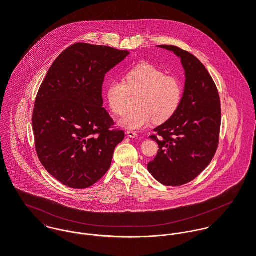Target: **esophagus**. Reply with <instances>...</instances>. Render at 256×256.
<instances>
[{
	"label": "esophagus",
	"instance_id": "1",
	"mask_svg": "<svg viewBox=\"0 0 256 256\" xmlns=\"http://www.w3.org/2000/svg\"><path fill=\"white\" fill-rule=\"evenodd\" d=\"M126 134H127V136L130 137V138H136V137L138 136L137 132H135V131H130V130H128V131L126 132Z\"/></svg>",
	"mask_w": 256,
	"mask_h": 256
}]
</instances>
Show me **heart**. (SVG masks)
Masks as SVG:
<instances>
[{
  "label": "heart",
  "mask_w": 256,
  "mask_h": 256,
  "mask_svg": "<svg viewBox=\"0 0 256 256\" xmlns=\"http://www.w3.org/2000/svg\"><path fill=\"white\" fill-rule=\"evenodd\" d=\"M183 90L178 76L166 74L152 64L141 63L125 74L124 80L110 82L106 98L110 110L116 115H122L129 96L139 94L137 108L127 112L119 124L127 129H141L152 120L156 124L170 120L182 102Z\"/></svg>",
  "instance_id": "1"
}]
</instances>
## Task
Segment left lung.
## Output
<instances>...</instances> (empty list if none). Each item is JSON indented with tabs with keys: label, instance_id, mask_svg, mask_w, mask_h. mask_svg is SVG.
<instances>
[{
	"label": "left lung",
	"instance_id": "obj_1",
	"mask_svg": "<svg viewBox=\"0 0 256 256\" xmlns=\"http://www.w3.org/2000/svg\"><path fill=\"white\" fill-rule=\"evenodd\" d=\"M182 59L185 70L182 102L178 112L154 129L150 138L158 145L148 172L166 186H180L196 178L211 162L219 145L220 102L218 88L205 66L191 53L160 45Z\"/></svg>",
	"mask_w": 256,
	"mask_h": 256
}]
</instances>
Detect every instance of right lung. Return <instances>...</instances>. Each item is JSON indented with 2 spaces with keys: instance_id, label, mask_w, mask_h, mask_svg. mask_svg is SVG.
<instances>
[{
  "instance_id": "obj_1",
  "label": "right lung",
  "mask_w": 256,
  "mask_h": 256,
  "mask_svg": "<svg viewBox=\"0 0 256 256\" xmlns=\"http://www.w3.org/2000/svg\"><path fill=\"white\" fill-rule=\"evenodd\" d=\"M129 52L76 43L53 62L32 114L36 148L45 170L64 185L84 189L110 170L124 132L102 108L106 74Z\"/></svg>"
}]
</instances>
